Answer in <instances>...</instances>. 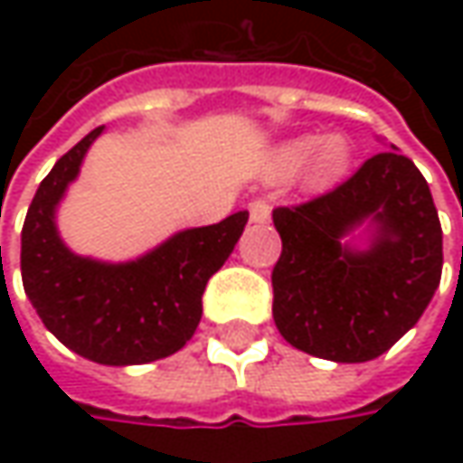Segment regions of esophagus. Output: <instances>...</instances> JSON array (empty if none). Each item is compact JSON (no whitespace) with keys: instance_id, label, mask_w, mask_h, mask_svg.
Returning <instances> with one entry per match:
<instances>
[{"instance_id":"esophagus-1","label":"esophagus","mask_w":463,"mask_h":463,"mask_svg":"<svg viewBox=\"0 0 463 463\" xmlns=\"http://www.w3.org/2000/svg\"><path fill=\"white\" fill-rule=\"evenodd\" d=\"M247 211H250V219L255 223H268L270 222V203L262 201V198H255L247 203Z\"/></svg>"}]
</instances>
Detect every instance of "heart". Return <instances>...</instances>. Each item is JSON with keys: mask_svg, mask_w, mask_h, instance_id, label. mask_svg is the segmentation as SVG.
Here are the masks:
<instances>
[{"mask_svg": "<svg viewBox=\"0 0 463 463\" xmlns=\"http://www.w3.org/2000/svg\"><path fill=\"white\" fill-rule=\"evenodd\" d=\"M350 156L353 149L343 134L301 136L278 149L273 169L278 177H291L304 167V185L329 187L345 175Z\"/></svg>", "mask_w": 463, "mask_h": 463, "instance_id": "heart-1", "label": "heart"}]
</instances>
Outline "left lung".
I'll list each match as a JSON object with an SVG mask.
<instances>
[{
  "instance_id": "1",
  "label": "left lung",
  "mask_w": 463,
  "mask_h": 463,
  "mask_svg": "<svg viewBox=\"0 0 463 463\" xmlns=\"http://www.w3.org/2000/svg\"><path fill=\"white\" fill-rule=\"evenodd\" d=\"M371 218L364 253L342 241ZM283 250L273 268V319L298 350L337 361H373L418 325L443 268V232L430 187L412 159L382 152L343 185L273 211Z\"/></svg>"
}]
</instances>
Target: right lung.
Here are the masks:
<instances>
[{
    "mask_svg": "<svg viewBox=\"0 0 463 463\" xmlns=\"http://www.w3.org/2000/svg\"><path fill=\"white\" fill-rule=\"evenodd\" d=\"M99 134L102 126L63 154L27 208L23 286L48 332L77 355L102 365L152 364L193 337L205 283L232 255L250 213L237 211L219 223L177 232L131 262L74 255L59 237L56 205Z\"/></svg>",
    "mask_w": 463,
    "mask_h": 463,
    "instance_id": "add662e5",
    "label": "right lung"
}]
</instances>
